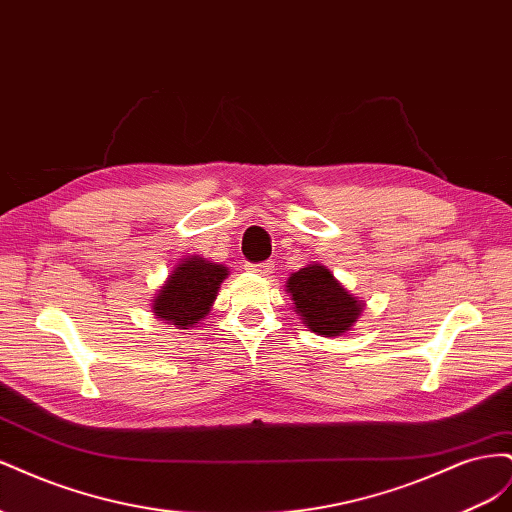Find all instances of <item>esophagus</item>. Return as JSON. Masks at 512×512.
Segmentation results:
<instances>
[{"mask_svg": "<svg viewBox=\"0 0 512 512\" xmlns=\"http://www.w3.org/2000/svg\"><path fill=\"white\" fill-rule=\"evenodd\" d=\"M245 269L250 273H256V275H271L273 273V262H260V265H250V262H247Z\"/></svg>", "mask_w": 512, "mask_h": 512, "instance_id": "1", "label": "esophagus"}]
</instances>
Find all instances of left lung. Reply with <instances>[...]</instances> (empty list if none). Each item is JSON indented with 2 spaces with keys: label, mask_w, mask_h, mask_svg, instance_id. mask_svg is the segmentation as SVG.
Masks as SVG:
<instances>
[{
  "label": "left lung",
  "mask_w": 512,
  "mask_h": 512,
  "mask_svg": "<svg viewBox=\"0 0 512 512\" xmlns=\"http://www.w3.org/2000/svg\"><path fill=\"white\" fill-rule=\"evenodd\" d=\"M286 292L294 303V312L305 327L322 337H339L348 331L363 314L365 303L335 280V275L312 262L290 273Z\"/></svg>",
  "instance_id": "left-lung-1"
}]
</instances>
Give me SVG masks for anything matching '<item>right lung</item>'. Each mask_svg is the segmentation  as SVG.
I'll list each match as a JSON object with an SVG mask.
<instances>
[{"label":"right lung","mask_w":512,"mask_h":512,"mask_svg":"<svg viewBox=\"0 0 512 512\" xmlns=\"http://www.w3.org/2000/svg\"><path fill=\"white\" fill-rule=\"evenodd\" d=\"M228 267L203 256H185L151 299V312L177 329H190L211 312Z\"/></svg>","instance_id":"obj_1"}]
</instances>
